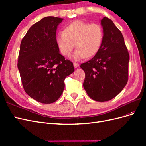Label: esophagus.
<instances>
[{
	"label": "esophagus",
	"instance_id": "obj_1",
	"mask_svg": "<svg viewBox=\"0 0 146 146\" xmlns=\"http://www.w3.org/2000/svg\"><path fill=\"white\" fill-rule=\"evenodd\" d=\"M78 66H79V64H78V63H76V62H74V66L75 68H78Z\"/></svg>",
	"mask_w": 146,
	"mask_h": 146
}]
</instances>
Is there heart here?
Listing matches in <instances>:
<instances>
[{"label":"heart","mask_w":146,"mask_h":146,"mask_svg":"<svg viewBox=\"0 0 146 146\" xmlns=\"http://www.w3.org/2000/svg\"><path fill=\"white\" fill-rule=\"evenodd\" d=\"M104 40V30L98 23L90 24L80 20L72 22L65 26L64 32L56 36V42L61 54L69 56L74 53L75 60L91 57L98 54Z\"/></svg>","instance_id":"obj_1"}]
</instances>
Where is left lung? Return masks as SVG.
I'll return each instance as SVG.
<instances>
[{
	"label": "left lung",
	"instance_id": "8db88e82",
	"mask_svg": "<svg viewBox=\"0 0 146 146\" xmlns=\"http://www.w3.org/2000/svg\"><path fill=\"white\" fill-rule=\"evenodd\" d=\"M101 25L104 40L100 50L80 68L85 73L83 87L88 95L105 102L116 97L126 85L130 56L123 35L113 22L104 17Z\"/></svg>",
	"mask_w": 146,
	"mask_h": 146
}]
</instances>
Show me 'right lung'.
<instances>
[{"label": "right lung", "mask_w": 146, "mask_h": 146, "mask_svg": "<svg viewBox=\"0 0 146 146\" xmlns=\"http://www.w3.org/2000/svg\"><path fill=\"white\" fill-rule=\"evenodd\" d=\"M63 20L44 17L29 29L21 43L17 68L23 88L42 104L59 99L66 77L74 71L73 63L60 54L56 42V29Z\"/></svg>", "instance_id": "add662e5"}]
</instances>
